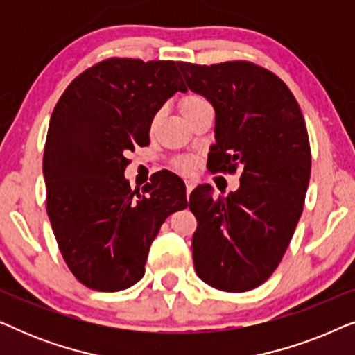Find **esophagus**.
Instances as JSON below:
<instances>
[{
	"mask_svg": "<svg viewBox=\"0 0 355 355\" xmlns=\"http://www.w3.org/2000/svg\"><path fill=\"white\" fill-rule=\"evenodd\" d=\"M196 187V182L193 181H186V197L189 198V196H191V192H192V189Z\"/></svg>",
	"mask_w": 355,
	"mask_h": 355,
	"instance_id": "34e87169",
	"label": "esophagus"
}]
</instances>
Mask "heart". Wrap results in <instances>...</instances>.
I'll list each match as a JSON object with an SVG mask.
<instances>
[{"mask_svg":"<svg viewBox=\"0 0 355 355\" xmlns=\"http://www.w3.org/2000/svg\"><path fill=\"white\" fill-rule=\"evenodd\" d=\"M207 106H210V103H208V100L200 94H187L179 100V110H181V113L184 114V118L186 119L191 118V116L196 114L197 111H200L202 108H207ZM158 124H159V113H155L152 121H150V130L155 132L158 128ZM197 164H198L197 158L181 157L174 162V168H176L179 173L189 174L197 168Z\"/></svg>","mask_w":355,"mask_h":355,"instance_id":"heart-1","label":"heart"}]
</instances>
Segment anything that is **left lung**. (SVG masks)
Wrapping results in <instances>:
<instances>
[{
    "label": "left lung",
    "instance_id": "obj_1",
    "mask_svg": "<svg viewBox=\"0 0 355 355\" xmlns=\"http://www.w3.org/2000/svg\"><path fill=\"white\" fill-rule=\"evenodd\" d=\"M178 66L215 106L211 171H241L230 196L213 198L208 186L191 193L193 266L211 288L245 293L278 268L302 215L312 168L302 111L278 76L250 61Z\"/></svg>",
    "mask_w": 355,
    "mask_h": 355
}]
</instances>
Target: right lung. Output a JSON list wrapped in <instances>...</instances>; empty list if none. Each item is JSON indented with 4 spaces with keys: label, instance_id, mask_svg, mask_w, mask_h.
I'll use <instances>...</instances> for the list:
<instances>
[{
    "label": "right lung",
    "instance_id": "1",
    "mask_svg": "<svg viewBox=\"0 0 355 355\" xmlns=\"http://www.w3.org/2000/svg\"><path fill=\"white\" fill-rule=\"evenodd\" d=\"M186 85L174 61L108 58L67 85L48 125L46 213L67 268L87 288L114 293L145 273L164 220L187 207L186 186L159 173L130 189L129 152L150 144V121Z\"/></svg>",
    "mask_w": 355,
    "mask_h": 355
}]
</instances>
